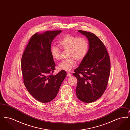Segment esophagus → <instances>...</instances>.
I'll return each instance as SVG.
<instances>
[{
	"instance_id": "34e87169",
	"label": "esophagus",
	"mask_w": 130,
	"mask_h": 130,
	"mask_svg": "<svg viewBox=\"0 0 130 130\" xmlns=\"http://www.w3.org/2000/svg\"><path fill=\"white\" fill-rule=\"evenodd\" d=\"M67 77H70V76H72V74H71V73H68V74H67Z\"/></svg>"
}]
</instances>
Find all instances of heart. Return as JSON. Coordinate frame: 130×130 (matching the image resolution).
<instances>
[{"instance_id":"obj_1","label":"heart","mask_w":130,"mask_h":130,"mask_svg":"<svg viewBox=\"0 0 130 130\" xmlns=\"http://www.w3.org/2000/svg\"><path fill=\"white\" fill-rule=\"evenodd\" d=\"M60 47L64 50H68L69 58L63 60L58 65V69L66 72H71L76 66V62L82 61L87 55L89 45L88 40L83 37H79L67 35L58 41ZM52 57L56 60L60 58L61 50L56 45H52L50 48Z\"/></svg>"}]
</instances>
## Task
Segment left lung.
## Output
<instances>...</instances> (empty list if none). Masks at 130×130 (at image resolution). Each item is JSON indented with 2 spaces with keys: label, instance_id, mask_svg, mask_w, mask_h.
Listing matches in <instances>:
<instances>
[{
  "label": "left lung",
  "instance_id": "8db88e82",
  "mask_svg": "<svg viewBox=\"0 0 130 130\" xmlns=\"http://www.w3.org/2000/svg\"><path fill=\"white\" fill-rule=\"evenodd\" d=\"M86 37L89 49L85 58L73 75L77 79L75 92L82 102L92 103L100 98L106 90L110 74V56L104 44L94 34L78 30Z\"/></svg>",
  "mask_w": 130,
  "mask_h": 130
}]
</instances>
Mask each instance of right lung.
<instances>
[{"label": "right lung", "instance_id": "add662e5", "mask_svg": "<svg viewBox=\"0 0 130 130\" xmlns=\"http://www.w3.org/2000/svg\"><path fill=\"white\" fill-rule=\"evenodd\" d=\"M61 30L34 34L30 39L21 59L23 83L31 95L42 103H47L56 96L66 76L61 70L54 75L56 64L51 54V43Z\"/></svg>", "mask_w": 130, "mask_h": 130}]
</instances>
